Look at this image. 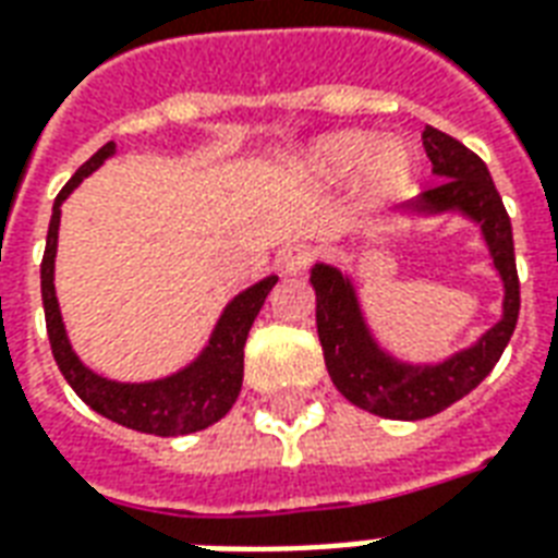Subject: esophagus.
<instances>
[{
    "label": "esophagus",
    "instance_id": "esophagus-1",
    "mask_svg": "<svg viewBox=\"0 0 558 558\" xmlns=\"http://www.w3.org/2000/svg\"><path fill=\"white\" fill-rule=\"evenodd\" d=\"M313 257H316V247L313 245H290L278 254V266L283 275H299V271L311 266Z\"/></svg>",
    "mask_w": 558,
    "mask_h": 558
}]
</instances>
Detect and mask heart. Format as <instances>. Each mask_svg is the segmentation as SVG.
Segmentation results:
<instances>
[{"label": "heart", "mask_w": 558, "mask_h": 558, "mask_svg": "<svg viewBox=\"0 0 558 558\" xmlns=\"http://www.w3.org/2000/svg\"><path fill=\"white\" fill-rule=\"evenodd\" d=\"M361 168L363 195L373 201L402 195L416 174V153L408 142H375L369 132H333L304 150V171L316 180H340Z\"/></svg>", "instance_id": "obj_1"}]
</instances>
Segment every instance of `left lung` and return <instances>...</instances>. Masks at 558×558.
Segmentation results:
<instances>
[{"instance_id": "1", "label": "left lung", "mask_w": 558, "mask_h": 558, "mask_svg": "<svg viewBox=\"0 0 558 558\" xmlns=\"http://www.w3.org/2000/svg\"><path fill=\"white\" fill-rule=\"evenodd\" d=\"M423 147L432 159L437 183L416 201L396 206L393 216L411 221L461 216L476 225L482 245L488 247L490 268L502 283V307L499 319L468 349H458L444 361H402L390 349H384L369 328L352 271L333 263H313L316 331L333 387L352 405L387 420H426L464 399L497 366L521 311L511 221L490 180L488 165L435 126L423 130Z\"/></svg>"}]
</instances>
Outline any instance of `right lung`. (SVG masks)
Listing matches in <instances>:
<instances>
[{"mask_svg": "<svg viewBox=\"0 0 558 558\" xmlns=\"http://www.w3.org/2000/svg\"><path fill=\"white\" fill-rule=\"evenodd\" d=\"M111 156H114V142L102 144L100 150L70 177V183L61 189L52 204L47 251L40 263V295H44L52 357L82 402L111 423L132 428V432H144V435H192L218 423L236 402L242 390V373H245L247 331L271 287L278 283V275H266L227 301L201 354L192 363H185L183 369L165 378H153V381H114V378L94 373L80 361V354L73 352L68 328L61 319L59 299H56V251H59L61 204L85 177L94 174Z\"/></svg>", "mask_w": 558, "mask_h": 558, "instance_id": "obj_1", "label": "right lung"}]
</instances>
